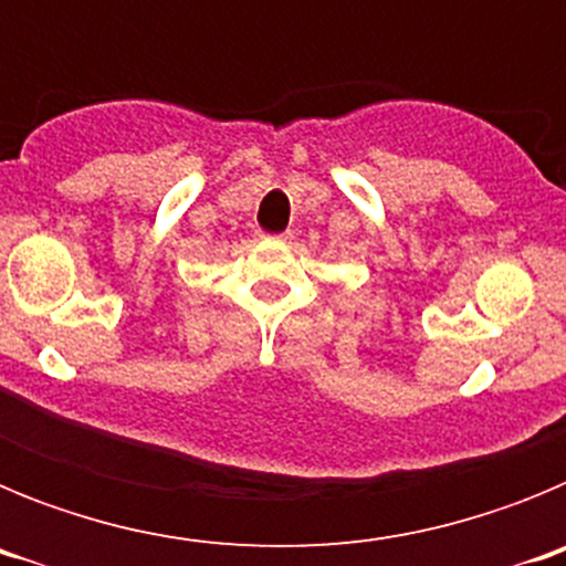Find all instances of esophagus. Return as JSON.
Wrapping results in <instances>:
<instances>
[{"label":"esophagus","mask_w":566,"mask_h":566,"mask_svg":"<svg viewBox=\"0 0 566 566\" xmlns=\"http://www.w3.org/2000/svg\"><path fill=\"white\" fill-rule=\"evenodd\" d=\"M274 240H292V234H289V232L286 234H277V238H274Z\"/></svg>","instance_id":"34e87169"}]
</instances>
